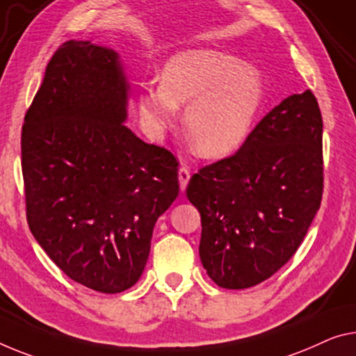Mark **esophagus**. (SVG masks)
Returning a JSON list of instances; mask_svg holds the SVG:
<instances>
[{
    "mask_svg": "<svg viewBox=\"0 0 356 356\" xmlns=\"http://www.w3.org/2000/svg\"><path fill=\"white\" fill-rule=\"evenodd\" d=\"M178 179H179V189L184 191L186 186H188V183H189V179H191L189 168H186V167L179 168V170H178Z\"/></svg>",
    "mask_w": 356,
    "mask_h": 356,
    "instance_id": "esophagus-1",
    "label": "esophagus"
}]
</instances>
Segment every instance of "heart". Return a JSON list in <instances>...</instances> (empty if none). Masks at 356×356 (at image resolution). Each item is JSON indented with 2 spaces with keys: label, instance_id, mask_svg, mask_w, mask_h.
<instances>
[{
  "label": "heart",
  "instance_id": "heart-1",
  "mask_svg": "<svg viewBox=\"0 0 356 356\" xmlns=\"http://www.w3.org/2000/svg\"><path fill=\"white\" fill-rule=\"evenodd\" d=\"M264 87L258 71L220 51L191 49L173 56L161 71V86H146L140 114L161 135L184 108V130L204 157H221L243 143L258 114Z\"/></svg>",
  "mask_w": 356,
  "mask_h": 356
}]
</instances>
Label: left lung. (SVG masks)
I'll list each match as a JSON object with an SVG mask.
<instances>
[{
	"mask_svg": "<svg viewBox=\"0 0 356 356\" xmlns=\"http://www.w3.org/2000/svg\"><path fill=\"white\" fill-rule=\"evenodd\" d=\"M321 146L318 102L305 90L267 113L234 156L193 175L200 261L218 286L258 285L296 253L323 195Z\"/></svg>",
	"mask_w": 356,
	"mask_h": 356,
	"instance_id": "obj_1",
	"label": "left lung"
}]
</instances>
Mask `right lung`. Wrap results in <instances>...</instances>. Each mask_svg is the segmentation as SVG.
<instances>
[{"label":"right lung","instance_id":"right-lung-1","mask_svg":"<svg viewBox=\"0 0 356 356\" xmlns=\"http://www.w3.org/2000/svg\"><path fill=\"white\" fill-rule=\"evenodd\" d=\"M118 54L67 41L49 60L22 125L26 221L71 280L114 294L143 273L154 224L177 199L178 161L122 124Z\"/></svg>","mask_w":356,"mask_h":356}]
</instances>
